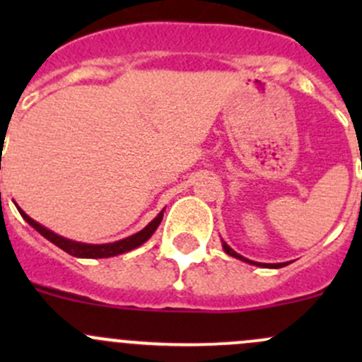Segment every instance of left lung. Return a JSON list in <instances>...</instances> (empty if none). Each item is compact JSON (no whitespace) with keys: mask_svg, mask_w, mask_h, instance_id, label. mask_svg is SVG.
Returning <instances> with one entry per match:
<instances>
[{"mask_svg":"<svg viewBox=\"0 0 362 362\" xmlns=\"http://www.w3.org/2000/svg\"><path fill=\"white\" fill-rule=\"evenodd\" d=\"M222 249H224L226 254L231 255V257H236V259H240V261H245V262H249V264H254V266H261V268H284V266H287V262H276V264H264V262L250 261V259H247V257H243V255L236 254V252L233 250L231 247H229L226 242H222Z\"/></svg>","mask_w":362,"mask_h":362,"instance_id":"8db88e82","label":"left lung"}]
</instances>
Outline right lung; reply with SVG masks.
Here are the masks:
<instances>
[{
	"instance_id": "right-lung-1",
	"label": "right lung",
	"mask_w": 362,
	"mask_h": 362,
	"mask_svg": "<svg viewBox=\"0 0 362 362\" xmlns=\"http://www.w3.org/2000/svg\"><path fill=\"white\" fill-rule=\"evenodd\" d=\"M17 206V204H16ZM17 210H19V214L23 215V218L25 222H28L29 226H33V228L36 229V231L40 233L42 236H45L49 242H52L54 245H57L59 249H63L64 252H68L69 255H73V257H86V259H101V257H113V255H119V254H124V252H129L133 249H136V247L144 245L145 242H147L148 238H151L152 235H154V231L158 229V226L160 224V221H163V211L158 215V217L154 218L152 222H148L147 226H145L141 231L134 233V235L127 236V238L124 240H119V242H113V243H101V245H90V243H80V242H73V240H68V238H63V236L56 235V233H52L50 229L43 228L42 224H38L36 221H33L31 217H29L28 214H24L23 210H21L19 206H17Z\"/></svg>"
}]
</instances>
